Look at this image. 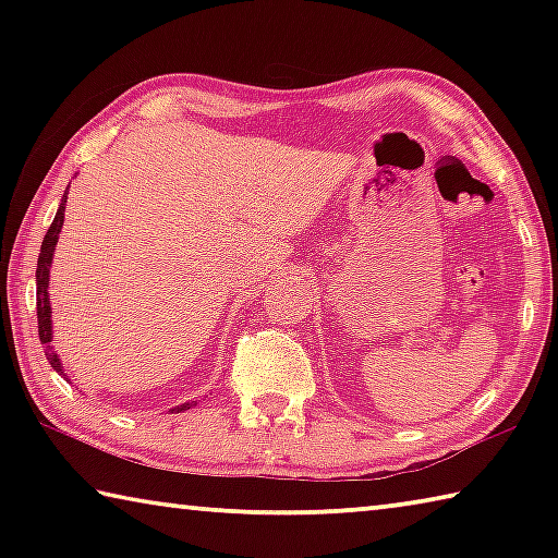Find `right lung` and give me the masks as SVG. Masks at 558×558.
Segmentation results:
<instances>
[{"instance_id": "right-lung-1", "label": "right lung", "mask_w": 558, "mask_h": 558, "mask_svg": "<svg viewBox=\"0 0 558 558\" xmlns=\"http://www.w3.org/2000/svg\"><path fill=\"white\" fill-rule=\"evenodd\" d=\"M71 186V184H69ZM65 199H69V189H65L63 196H61V204H59V211L53 216V223L49 226V231L44 235V243H41V253H39V260H36V313H39V339L41 344H46V359H49V364L53 366L56 372H59L63 379H65V372H63V364L59 354L53 352V323H51V298H49V278H51V263H53V251H56V243H59V233L63 229V211H65ZM192 405H196V401H186L182 405H174V409H169V413H182L189 411Z\"/></svg>"}]
</instances>
